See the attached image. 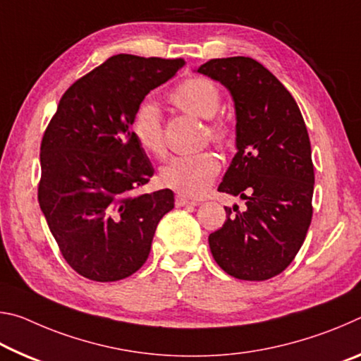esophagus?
<instances>
[{"label":"esophagus","instance_id":"esophagus-1","mask_svg":"<svg viewBox=\"0 0 361 361\" xmlns=\"http://www.w3.org/2000/svg\"><path fill=\"white\" fill-rule=\"evenodd\" d=\"M199 202L197 200H194V199H188V197H185V195H176L175 197V205L176 207H186V205H197Z\"/></svg>","mask_w":361,"mask_h":361}]
</instances>
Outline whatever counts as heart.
Instances as JSON below:
<instances>
[{"label": "heart", "instance_id": "1", "mask_svg": "<svg viewBox=\"0 0 361 361\" xmlns=\"http://www.w3.org/2000/svg\"><path fill=\"white\" fill-rule=\"evenodd\" d=\"M221 90L218 84L205 76H192L181 81L169 94L172 106L185 114L207 119L204 137L216 146L231 142L232 132L228 122L218 118L221 108ZM130 129L138 145L154 157L166 156V137L159 108L154 103H143L132 116ZM219 161L210 151L191 156H175L161 169L159 181L162 186L173 189L183 195L195 197L202 194L218 175Z\"/></svg>", "mask_w": 361, "mask_h": 361}]
</instances>
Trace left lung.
I'll return each mask as SVG.
<instances>
[{
    "label": "left lung",
    "mask_w": 361,
    "mask_h": 361,
    "mask_svg": "<svg viewBox=\"0 0 361 361\" xmlns=\"http://www.w3.org/2000/svg\"><path fill=\"white\" fill-rule=\"evenodd\" d=\"M234 99L237 154L218 191L239 195L247 209L226 207V221L209 235L226 274L262 282L295 259L312 221L314 164L298 103L285 85L250 57L212 59L197 70Z\"/></svg>",
    "instance_id": "left-lung-1"
}]
</instances>
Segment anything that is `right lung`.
<instances>
[{
    "instance_id": "right-lung-1",
    "label": "right lung",
    "mask_w": 361,
    "mask_h": 361,
    "mask_svg": "<svg viewBox=\"0 0 361 361\" xmlns=\"http://www.w3.org/2000/svg\"><path fill=\"white\" fill-rule=\"evenodd\" d=\"M183 59L109 57L65 90L41 140L38 202L60 253L94 282H116L148 259L173 192H138L152 166L133 137L140 103Z\"/></svg>"
}]
</instances>
